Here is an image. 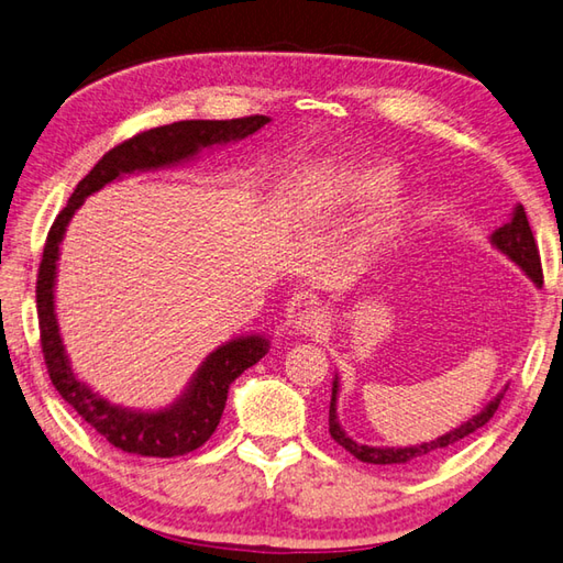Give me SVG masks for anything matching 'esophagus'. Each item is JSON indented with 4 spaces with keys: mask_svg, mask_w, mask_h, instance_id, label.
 I'll return each mask as SVG.
<instances>
[{
    "mask_svg": "<svg viewBox=\"0 0 563 563\" xmlns=\"http://www.w3.org/2000/svg\"><path fill=\"white\" fill-rule=\"evenodd\" d=\"M295 329L305 336H312V334H322L324 329L329 327L327 322V314L324 310H319V307H305V310H300L295 314L292 319Z\"/></svg>",
    "mask_w": 563,
    "mask_h": 563,
    "instance_id": "esophagus-1",
    "label": "esophagus"
}]
</instances>
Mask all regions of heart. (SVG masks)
Instances as JSON below:
<instances>
[{"label": "heart", "mask_w": 563, "mask_h": 563, "mask_svg": "<svg viewBox=\"0 0 563 563\" xmlns=\"http://www.w3.org/2000/svg\"><path fill=\"white\" fill-rule=\"evenodd\" d=\"M398 180V173L390 163L368 161V163H349L334 168L322 183V205L327 212H349L361 205L371 202L373 197L385 195ZM402 224V207L388 205L368 222V239L393 236Z\"/></svg>", "instance_id": "1"}]
</instances>
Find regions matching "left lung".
<instances>
[{"label": "left lung", "mask_w": 563, "mask_h": 563, "mask_svg": "<svg viewBox=\"0 0 563 563\" xmlns=\"http://www.w3.org/2000/svg\"><path fill=\"white\" fill-rule=\"evenodd\" d=\"M490 244L500 253H505V256H508L515 266H520L522 273L537 285V288H542V283H544L542 280V261H539V249L534 244L532 229H530V222H527L522 205H517L512 209V217L508 224H503L500 229L493 231ZM505 390H508V385H505V388L495 395V398L486 407H483L478 415H473L471 420H466L464 424L449 429L446 434L432 439V442H422L415 446H368V444L354 442V439L344 432V427H341V422H339V417H336L339 376H334L332 402H329V434H332V439L339 446H344L351 456H356L358 461H363V464H378V466L415 464V461L439 454V451L446 446H454L456 442H461V439H466L468 434H473L476 429L486 424L495 415V410H498Z\"/></svg>", "instance_id": "obj_1"}]
</instances>
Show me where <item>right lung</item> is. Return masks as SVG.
<instances>
[{"mask_svg": "<svg viewBox=\"0 0 563 563\" xmlns=\"http://www.w3.org/2000/svg\"><path fill=\"white\" fill-rule=\"evenodd\" d=\"M268 121L271 119L263 114L229 121H175V124L143 131L139 136L119 143L77 183L68 205L55 217L48 231L36 283L43 358H46L51 380L55 390L63 395V400L73 405L77 415L97 429L109 444L126 451V454L173 459L200 449L222 420L229 385L268 354L271 339L266 334H244L224 341L200 363V368L192 373L190 383L185 385L178 398L170 405L158 407V410H136V407L107 400L104 395H99L85 380L77 378L63 344L58 314H55V278H58L65 229L87 197L102 190L104 185L121 180L124 175L190 163L207 148L227 146V143L256 134Z\"/></svg>", "mask_w": 563, "mask_h": 563, "instance_id": "obj_1", "label": "right lung"}]
</instances>
